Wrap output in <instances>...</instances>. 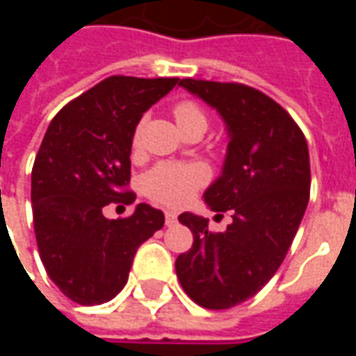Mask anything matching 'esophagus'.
<instances>
[{
	"label": "esophagus",
	"mask_w": 356,
	"mask_h": 356,
	"mask_svg": "<svg viewBox=\"0 0 356 356\" xmlns=\"http://www.w3.org/2000/svg\"><path fill=\"white\" fill-rule=\"evenodd\" d=\"M175 223H177V213H173V211H165V225H168V227H173Z\"/></svg>",
	"instance_id": "34e87169"
}]
</instances>
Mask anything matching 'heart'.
I'll use <instances>...</instances> for the list:
<instances>
[{"mask_svg": "<svg viewBox=\"0 0 356 356\" xmlns=\"http://www.w3.org/2000/svg\"><path fill=\"white\" fill-rule=\"evenodd\" d=\"M173 116L179 129L185 131L191 127H208V116L200 104L193 101H181L173 108ZM143 139V124L135 127L133 133V148L140 147ZM206 181V171L194 163H160L143 177V185L154 200L170 206L185 204L193 193Z\"/></svg>", "mask_w": 356, "mask_h": 356, "instance_id": "1", "label": "heart"}]
</instances>
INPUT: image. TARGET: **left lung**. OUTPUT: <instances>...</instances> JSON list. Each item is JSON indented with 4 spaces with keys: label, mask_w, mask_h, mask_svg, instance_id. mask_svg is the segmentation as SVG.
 I'll use <instances>...</instances> for the list:
<instances>
[{
    "label": "left lung",
    "mask_w": 356,
    "mask_h": 356,
    "mask_svg": "<svg viewBox=\"0 0 356 356\" xmlns=\"http://www.w3.org/2000/svg\"><path fill=\"white\" fill-rule=\"evenodd\" d=\"M181 88L217 110L229 135L221 175L206 188L213 211L232 209L225 232L185 211L193 248L175 261L186 296L206 309H231L275 276L309 202L311 165L305 135L286 110L242 83L193 80Z\"/></svg>",
    "instance_id": "8db88e82"
}]
</instances>
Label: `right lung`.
I'll use <instances>...</instances> for the list:
<instances>
[{
    "instance_id": "add662e5",
    "label": "right lung",
    "mask_w": 356,
    "mask_h": 356,
    "mask_svg": "<svg viewBox=\"0 0 356 356\" xmlns=\"http://www.w3.org/2000/svg\"><path fill=\"white\" fill-rule=\"evenodd\" d=\"M179 78L110 76L53 118L32 168V211L40 257L58 290L80 305L116 298L137 248L163 227V213L137 204L106 219L108 204H133L135 127Z\"/></svg>"
}]
</instances>
